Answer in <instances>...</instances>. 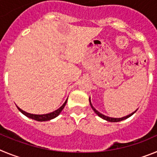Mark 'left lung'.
<instances>
[{"mask_svg": "<svg viewBox=\"0 0 157 157\" xmlns=\"http://www.w3.org/2000/svg\"><path fill=\"white\" fill-rule=\"evenodd\" d=\"M90 106H91V108H92L93 110L94 111V112H95L96 114L98 115V116H100V117L102 118V119H104V120H107V121L112 122V123H116V122H120V121H122V120H126V119H127V118H129V117H130V116H132L133 114H134V113H135V112H136V111H137V110L134 111V112H132L131 114L128 115V116H124V117H122V118H112V117H109V116H105V115H103V114H101V112H98V110H96V109L94 108V106H93V105H92V104H91L90 98Z\"/></svg>", "mask_w": 157, "mask_h": 157, "instance_id": "left-lung-1", "label": "left lung"}]
</instances>
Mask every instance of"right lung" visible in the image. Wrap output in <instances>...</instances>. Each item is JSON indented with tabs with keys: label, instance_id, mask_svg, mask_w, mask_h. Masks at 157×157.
Masks as SVG:
<instances>
[{
	"label": "right lung",
	"instance_id": "obj_1",
	"mask_svg": "<svg viewBox=\"0 0 157 157\" xmlns=\"http://www.w3.org/2000/svg\"><path fill=\"white\" fill-rule=\"evenodd\" d=\"M67 99L65 101V102L63 103V105H62L60 108H59V109H57V110L54 111V112H50V113H48V114H43V115H35V114H31V113H28V112H25V111L22 110L21 109H19V107L17 106V109H19V111H20V112L23 113L24 116H27L28 118H30V119H32V120H36V121H39V122H43V121H48V120H52V119H54V118H56V116H58L59 115V113L62 112V110L63 109V108H64V106L66 105L67 104Z\"/></svg>",
	"mask_w": 157,
	"mask_h": 157
}]
</instances>
